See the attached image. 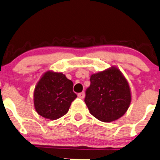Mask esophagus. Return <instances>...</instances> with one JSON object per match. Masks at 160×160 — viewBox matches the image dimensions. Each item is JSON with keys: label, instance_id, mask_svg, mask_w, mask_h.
Segmentation results:
<instances>
[{"label": "esophagus", "instance_id": "esophagus-1", "mask_svg": "<svg viewBox=\"0 0 160 160\" xmlns=\"http://www.w3.org/2000/svg\"><path fill=\"white\" fill-rule=\"evenodd\" d=\"M84 96H85V93H84V92H81V93H78V97H79V98H81V99L84 98Z\"/></svg>", "mask_w": 160, "mask_h": 160}]
</instances>
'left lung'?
<instances>
[{"label": "left lung", "mask_w": 160, "mask_h": 160, "mask_svg": "<svg viewBox=\"0 0 160 160\" xmlns=\"http://www.w3.org/2000/svg\"><path fill=\"white\" fill-rule=\"evenodd\" d=\"M84 102L91 114L102 122L120 118L130 105L129 85L116 68L92 74Z\"/></svg>", "instance_id": "obj_1"}]
</instances>
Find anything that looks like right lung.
Wrapping results in <instances>:
<instances>
[{
	"label": "right lung",
	"instance_id": "right-lung-1",
	"mask_svg": "<svg viewBox=\"0 0 160 160\" xmlns=\"http://www.w3.org/2000/svg\"><path fill=\"white\" fill-rule=\"evenodd\" d=\"M73 84L62 73L48 71L37 84L34 92V108L41 116L56 120L66 115L77 97Z\"/></svg>",
	"mask_w": 160,
	"mask_h": 160
}]
</instances>
